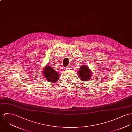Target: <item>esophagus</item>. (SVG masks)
Listing matches in <instances>:
<instances>
[{
	"label": "esophagus",
	"instance_id": "34e87169",
	"mask_svg": "<svg viewBox=\"0 0 132 132\" xmlns=\"http://www.w3.org/2000/svg\"><path fill=\"white\" fill-rule=\"evenodd\" d=\"M65 69L66 70H67V69H69V66H67V67H65Z\"/></svg>",
	"mask_w": 132,
	"mask_h": 132
}]
</instances>
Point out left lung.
I'll list each match as a JSON object with an SVG mask.
<instances>
[{
  "instance_id": "left-lung-1",
  "label": "left lung",
  "mask_w": 132,
  "mask_h": 132,
  "mask_svg": "<svg viewBox=\"0 0 132 132\" xmlns=\"http://www.w3.org/2000/svg\"><path fill=\"white\" fill-rule=\"evenodd\" d=\"M78 72V74L81 81H89L92 76L90 69L89 68L88 66L85 65H81Z\"/></svg>"
}]
</instances>
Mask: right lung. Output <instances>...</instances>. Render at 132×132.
I'll return each mask as SVG.
<instances>
[{
	"label": "right lung",
	"instance_id": "1",
	"mask_svg": "<svg viewBox=\"0 0 132 132\" xmlns=\"http://www.w3.org/2000/svg\"><path fill=\"white\" fill-rule=\"evenodd\" d=\"M43 72L44 77L48 82L55 83L59 78V74L49 65H47L44 67Z\"/></svg>",
	"mask_w": 132,
	"mask_h": 132
}]
</instances>
